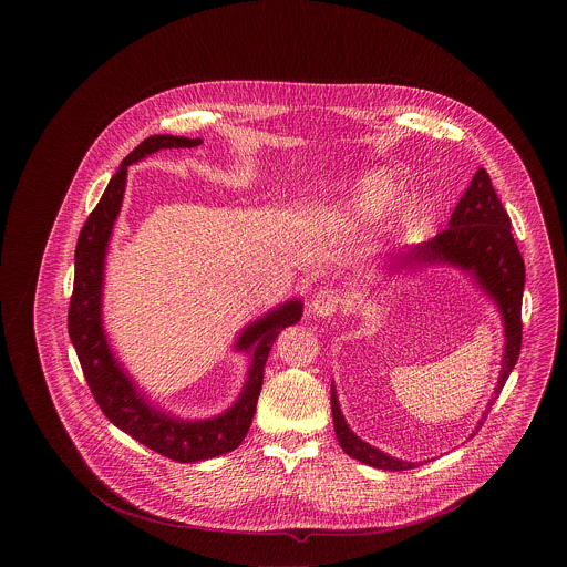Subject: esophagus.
<instances>
[{"instance_id": "1", "label": "esophagus", "mask_w": 567, "mask_h": 567, "mask_svg": "<svg viewBox=\"0 0 567 567\" xmlns=\"http://www.w3.org/2000/svg\"><path fill=\"white\" fill-rule=\"evenodd\" d=\"M340 303H342V296H340L338 289H331V287L321 289L319 293H315L312 301H310V312L319 319H327L340 308Z\"/></svg>"}]
</instances>
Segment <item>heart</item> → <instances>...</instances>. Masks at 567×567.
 <instances>
[{
	"label": "heart",
	"mask_w": 567,
	"mask_h": 567,
	"mask_svg": "<svg viewBox=\"0 0 567 567\" xmlns=\"http://www.w3.org/2000/svg\"><path fill=\"white\" fill-rule=\"evenodd\" d=\"M398 190V185L393 181V176L384 169H377V172H368L359 185H357V193H354V202L359 208H374V206H382L386 204ZM336 223H349L351 215L349 213H336L333 215Z\"/></svg>",
	"instance_id": "1"
}]
</instances>
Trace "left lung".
<instances>
[{
	"instance_id": "1",
	"label": "left lung",
	"mask_w": 567,
	"mask_h": 567,
	"mask_svg": "<svg viewBox=\"0 0 567 567\" xmlns=\"http://www.w3.org/2000/svg\"><path fill=\"white\" fill-rule=\"evenodd\" d=\"M433 266H446V268L465 271L474 280V285L495 303L497 312L502 315L504 340H506L504 354H502V370H499L493 398L483 412V419L472 432L474 435L483 427V421L491 405L502 393L520 354V338H523L520 306H523V287H525V264L518 252V246L514 243L511 216L504 210L497 193L491 185V178L483 167L474 174L470 187L458 199L449 220V227L430 243H421L414 248H408L400 257H395L391 268L402 274V271H421ZM331 412H333L336 437L349 457L378 470H389V472H402L419 465L414 461L391 457L352 432L340 410L333 382H331Z\"/></svg>"
}]
</instances>
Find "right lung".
I'll return each instance as SVG.
<instances>
[{
    "mask_svg": "<svg viewBox=\"0 0 567 567\" xmlns=\"http://www.w3.org/2000/svg\"><path fill=\"white\" fill-rule=\"evenodd\" d=\"M202 137L151 135L123 159L118 172L110 178L100 204L89 215L76 244L74 291L68 315L70 340L76 349L86 384L121 432L130 433L140 444L163 457L181 463H195L236 451L252 423L257 400L264 384V368L278 333L296 324L303 312L301 299H289L246 324L234 344L236 352L248 354V374L238 400L213 419H181L153 404L135 384L134 378L118 363L104 329V274L114 223L123 206L127 185V165L163 148H193Z\"/></svg>",
    "mask_w": 567,
    "mask_h": 567,
    "instance_id": "add662e5",
    "label": "right lung"
}]
</instances>
